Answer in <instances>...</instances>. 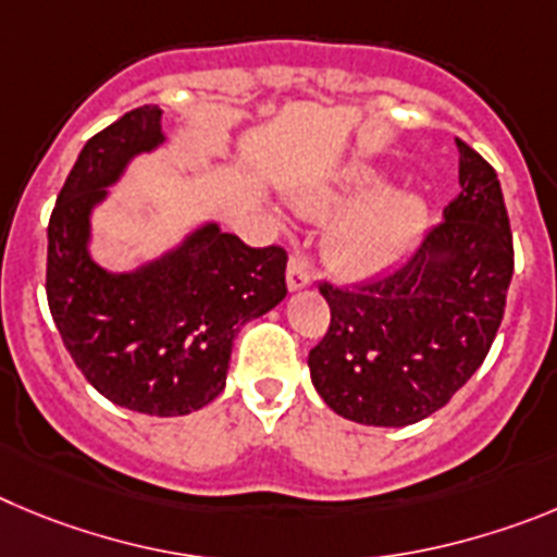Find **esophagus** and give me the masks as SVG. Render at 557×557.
Wrapping results in <instances>:
<instances>
[{
	"label": "esophagus",
	"instance_id": "1",
	"mask_svg": "<svg viewBox=\"0 0 557 557\" xmlns=\"http://www.w3.org/2000/svg\"><path fill=\"white\" fill-rule=\"evenodd\" d=\"M310 285V269L308 260L299 252H294L288 258V290H302Z\"/></svg>",
	"mask_w": 557,
	"mask_h": 557
}]
</instances>
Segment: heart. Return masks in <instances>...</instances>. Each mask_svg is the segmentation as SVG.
<instances>
[{
    "label": "heart",
    "instance_id": "heart-1",
    "mask_svg": "<svg viewBox=\"0 0 557 557\" xmlns=\"http://www.w3.org/2000/svg\"><path fill=\"white\" fill-rule=\"evenodd\" d=\"M297 208L308 216L345 210L330 227L324 255L335 272L352 280L377 277L394 267L413 247L428 219L422 199L385 191V177L372 166H352L335 183L305 188Z\"/></svg>",
    "mask_w": 557,
    "mask_h": 557
}]
</instances>
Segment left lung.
<instances>
[{
  "label": "left lung",
  "instance_id": "1",
  "mask_svg": "<svg viewBox=\"0 0 557 557\" xmlns=\"http://www.w3.org/2000/svg\"><path fill=\"white\" fill-rule=\"evenodd\" d=\"M460 194L403 267L374 283H322L330 327L308 355L319 397L372 428L435 413L480 369L505 313L513 238L497 172L458 138Z\"/></svg>",
  "mask_w": 557,
  "mask_h": 557
}]
</instances>
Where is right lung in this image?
I'll return each mask as SVG.
<instances>
[{"instance_id": "obj_1", "label": "right lung", "mask_w": 557, "mask_h": 557, "mask_svg": "<svg viewBox=\"0 0 557 557\" xmlns=\"http://www.w3.org/2000/svg\"><path fill=\"white\" fill-rule=\"evenodd\" d=\"M144 104L85 144L49 219L47 299L69 355L113 405L185 416L224 391L238 330L288 294L285 249H255L205 222L133 272L94 260L91 213L135 154L166 144Z\"/></svg>"}]
</instances>
